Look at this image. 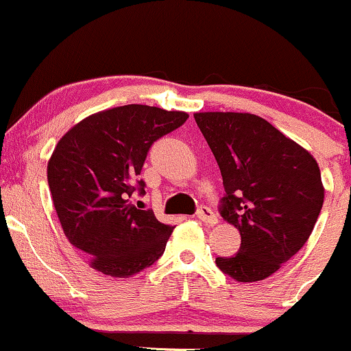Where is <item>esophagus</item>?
<instances>
[{
	"instance_id": "1",
	"label": "esophagus",
	"mask_w": 351,
	"mask_h": 351,
	"mask_svg": "<svg viewBox=\"0 0 351 351\" xmlns=\"http://www.w3.org/2000/svg\"><path fill=\"white\" fill-rule=\"evenodd\" d=\"M195 217L199 220H202V222L208 223V226H214V223H217V215H215L214 212H212V208L207 206H200L199 208H197Z\"/></svg>"
}]
</instances>
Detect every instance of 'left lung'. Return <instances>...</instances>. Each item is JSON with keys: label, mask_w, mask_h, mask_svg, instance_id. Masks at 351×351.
Wrapping results in <instances>:
<instances>
[{"label": "left lung", "mask_w": 351, "mask_h": 351, "mask_svg": "<svg viewBox=\"0 0 351 351\" xmlns=\"http://www.w3.org/2000/svg\"><path fill=\"white\" fill-rule=\"evenodd\" d=\"M194 117L222 174L219 212L242 239L237 254L215 263L237 282L263 280L312 234L325 194L317 160L255 114Z\"/></svg>", "instance_id": "obj_1"}]
</instances>
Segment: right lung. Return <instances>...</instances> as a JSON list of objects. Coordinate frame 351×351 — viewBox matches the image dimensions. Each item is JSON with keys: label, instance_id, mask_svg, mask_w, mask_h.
Segmentation results:
<instances>
[{"label": "right lung", "instance_id": "add662e5", "mask_svg": "<svg viewBox=\"0 0 351 351\" xmlns=\"http://www.w3.org/2000/svg\"><path fill=\"white\" fill-rule=\"evenodd\" d=\"M186 112L128 104L86 117L61 137L48 162V184L68 240L93 269L129 277L164 254L172 226L137 197L149 149L187 121Z\"/></svg>", "mask_w": 351, "mask_h": 351}]
</instances>
